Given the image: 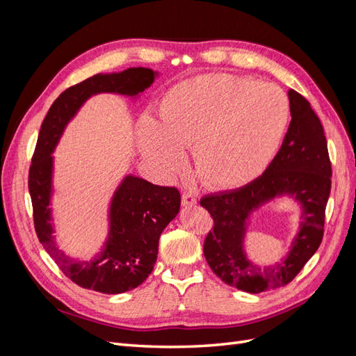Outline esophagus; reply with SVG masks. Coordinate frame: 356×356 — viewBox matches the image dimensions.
Here are the masks:
<instances>
[{
    "instance_id": "obj_1",
    "label": "esophagus",
    "mask_w": 356,
    "mask_h": 356,
    "mask_svg": "<svg viewBox=\"0 0 356 356\" xmlns=\"http://www.w3.org/2000/svg\"><path fill=\"white\" fill-rule=\"evenodd\" d=\"M182 204L184 207H195V204L197 203V197L196 195H193V193H182Z\"/></svg>"
}]
</instances>
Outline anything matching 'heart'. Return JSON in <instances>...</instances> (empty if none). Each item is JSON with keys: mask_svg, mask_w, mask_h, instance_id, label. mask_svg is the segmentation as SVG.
<instances>
[{"mask_svg": "<svg viewBox=\"0 0 356 356\" xmlns=\"http://www.w3.org/2000/svg\"><path fill=\"white\" fill-rule=\"evenodd\" d=\"M288 122L289 101L277 86L204 74L168 90L159 123L143 118L139 149L161 178L170 179L186 166L182 148H191L203 182L239 187L270 163Z\"/></svg>", "mask_w": 356, "mask_h": 356, "instance_id": "1", "label": "heart"}]
</instances>
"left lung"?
I'll return each mask as SVG.
<instances>
[{
	"label": "left lung",
	"instance_id": "left-lung-1",
	"mask_svg": "<svg viewBox=\"0 0 356 356\" xmlns=\"http://www.w3.org/2000/svg\"><path fill=\"white\" fill-rule=\"evenodd\" d=\"M288 98L293 118L264 174L241 188L200 199V207L213 218V229L203 243L204 258L222 282L251 294L289 284L316 252L324 236L331 191L324 127L305 96L291 89ZM281 195L300 203V229L283 260L261 269L248 261L243 251L245 222L261 204Z\"/></svg>",
	"mask_w": 356,
	"mask_h": 356
}]
</instances>
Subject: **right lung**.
Instances as JSON below:
<instances>
[{
    "instance_id": "right-lung-1",
    "label": "right lung",
    "mask_w": 356,
    "mask_h": 356,
    "mask_svg": "<svg viewBox=\"0 0 356 356\" xmlns=\"http://www.w3.org/2000/svg\"><path fill=\"white\" fill-rule=\"evenodd\" d=\"M157 72L149 68H129L122 72L96 74L62 92L42 120L29 166L28 187L40 243L74 284L104 294H120L141 285L153 272L159 239L179 212L181 196L175 187L154 186L127 175L115 190L110 207V232L104 250L92 261L67 257L53 238L51 153L63 129L80 106L96 93L138 96L153 84Z\"/></svg>"
}]
</instances>
